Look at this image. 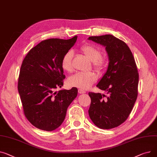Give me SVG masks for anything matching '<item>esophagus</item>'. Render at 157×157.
I'll list each match as a JSON object with an SVG mask.
<instances>
[{"label": "esophagus", "instance_id": "1", "mask_svg": "<svg viewBox=\"0 0 157 157\" xmlns=\"http://www.w3.org/2000/svg\"><path fill=\"white\" fill-rule=\"evenodd\" d=\"M86 93V90H82V89H78V93L79 94H84V93Z\"/></svg>", "mask_w": 157, "mask_h": 157}]
</instances>
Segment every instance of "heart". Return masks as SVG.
<instances>
[{
	"instance_id": "heart-1",
	"label": "heart",
	"mask_w": 157,
	"mask_h": 157,
	"mask_svg": "<svg viewBox=\"0 0 157 157\" xmlns=\"http://www.w3.org/2000/svg\"><path fill=\"white\" fill-rule=\"evenodd\" d=\"M81 51L93 61V68L97 71H103L108 63V58L101 55L100 48L94 45L84 44L80 48ZM73 53L71 51H67L61 59V67L64 70L67 72H71L73 70ZM97 79V76L94 72H78L71 76L68 80V84L73 87H76L82 90L89 88Z\"/></svg>"
}]
</instances>
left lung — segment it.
I'll list each match as a JSON object with an SVG mask.
<instances>
[{"instance_id": "left-lung-1", "label": "left lung", "mask_w": 157, "mask_h": 157, "mask_svg": "<svg viewBox=\"0 0 157 157\" xmlns=\"http://www.w3.org/2000/svg\"><path fill=\"white\" fill-rule=\"evenodd\" d=\"M89 39L105 46L109 61L96 86L107 95L89 92V115L97 127L109 129L123 124L129 116L137 97L139 73L133 54L124 41L109 34Z\"/></svg>"}]
</instances>
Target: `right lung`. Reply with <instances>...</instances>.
Listing matches in <instances>:
<instances>
[{"label":"right lung","mask_w":157,"mask_h":157,"mask_svg":"<svg viewBox=\"0 0 157 157\" xmlns=\"http://www.w3.org/2000/svg\"><path fill=\"white\" fill-rule=\"evenodd\" d=\"M77 36L68 40H44L25 57L18 77L17 89L25 116L39 129L52 131L59 127L78 90L57 88L63 86L61 59L74 45Z\"/></svg>","instance_id":"obj_1"}]
</instances>
